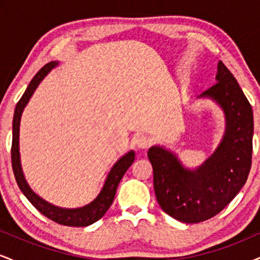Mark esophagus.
Listing matches in <instances>:
<instances>
[{"instance_id":"34e87169","label":"esophagus","mask_w":260,"mask_h":260,"mask_svg":"<svg viewBox=\"0 0 260 260\" xmlns=\"http://www.w3.org/2000/svg\"><path fill=\"white\" fill-rule=\"evenodd\" d=\"M136 144L139 149H147L150 147L151 139L147 136H139V137H137Z\"/></svg>"}]
</instances>
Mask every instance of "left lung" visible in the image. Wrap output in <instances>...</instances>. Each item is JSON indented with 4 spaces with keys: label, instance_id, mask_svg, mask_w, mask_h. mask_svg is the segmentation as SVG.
<instances>
[{
    "label": "left lung",
    "instance_id": "left-lung-1",
    "mask_svg": "<svg viewBox=\"0 0 260 260\" xmlns=\"http://www.w3.org/2000/svg\"><path fill=\"white\" fill-rule=\"evenodd\" d=\"M216 79L201 96L220 104L228 127L221 144L204 165L190 171L165 149L153 147L148 151L157 203L168 215L182 222H202L219 214L244 186L252 166V106L221 61Z\"/></svg>",
    "mask_w": 260,
    "mask_h": 260
}]
</instances>
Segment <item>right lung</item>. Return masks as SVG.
<instances>
[{"label":"right lung","instance_id":"add662e5","mask_svg":"<svg viewBox=\"0 0 260 260\" xmlns=\"http://www.w3.org/2000/svg\"><path fill=\"white\" fill-rule=\"evenodd\" d=\"M57 64L56 62H50L46 63L41 68L39 72L35 74L34 78L31 79V82L29 83L28 88L23 94V96L20 98V100L17 103L16 110H14V117H13V138H12V149H11V157H12V169H13L14 177H16L17 184L19 186L20 190L23 192L28 201L34 205L35 208L40 211L43 215L49 217L52 221L59 223V225L64 226H77V228H84V226L91 225L95 221L101 219L109 208L111 207L113 198H115L116 189H117L118 183L123 177V175L126 174V171L133 164L136 154L134 151H129L127 155H124L123 157H121L117 162L115 164V166L111 169L109 176H107V180L105 182V186H104L103 190L98 198L94 202H91L90 204L85 205V207L79 208V209H62L57 208L55 205L49 204L47 202H45L44 199H41L40 197L35 194L34 192L30 189V187L26 183L24 175H23L22 168H20V160H19V123H20V116H22L23 110L26 104H28L29 99L34 92L39 83L44 79V77L46 76L50 71L52 70L55 66Z\"/></svg>","mask_w":260,"mask_h":260}]
</instances>
